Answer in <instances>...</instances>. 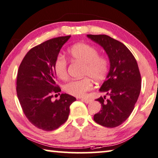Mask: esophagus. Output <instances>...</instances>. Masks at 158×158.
Returning <instances> with one entry per match:
<instances>
[{"instance_id":"esophagus-1","label":"esophagus","mask_w":158,"mask_h":158,"mask_svg":"<svg viewBox=\"0 0 158 158\" xmlns=\"http://www.w3.org/2000/svg\"><path fill=\"white\" fill-rule=\"evenodd\" d=\"M81 101L82 102H84V103H91V102H92V100L91 99H90V98H81Z\"/></svg>"}]
</instances>
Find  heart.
<instances>
[{"mask_svg": "<svg viewBox=\"0 0 158 158\" xmlns=\"http://www.w3.org/2000/svg\"><path fill=\"white\" fill-rule=\"evenodd\" d=\"M69 53L73 60L84 64L83 75L89 77L72 80L65 84L64 89L71 95L80 97L92 89L93 84L90 78L94 81H100L105 78L109 71V60L105 56H100L99 52L96 48L85 43L73 45L69 49ZM54 69L60 79L67 78V63L64 56L59 55L56 56Z\"/></svg>", "mask_w": 158, "mask_h": 158, "instance_id": "obj_1", "label": "heart"}]
</instances>
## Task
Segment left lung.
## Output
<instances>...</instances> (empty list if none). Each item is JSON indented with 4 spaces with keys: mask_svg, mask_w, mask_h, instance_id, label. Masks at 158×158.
Wrapping results in <instances>:
<instances>
[{
    "mask_svg": "<svg viewBox=\"0 0 158 158\" xmlns=\"http://www.w3.org/2000/svg\"><path fill=\"white\" fill-rule=\"evenodd\" d=\"M87 37L102 47L109 59L110 69L96 101L102 110L94 116L96 123L107 128L122 124L134 109L141 89V77L135 57L122 42L106 35H87Z\"/></svg>",
    "mask_w": 158,
    "mask_h": 158,
    "instance_id": "1",
    "label": "left lung"
}]
</instances>
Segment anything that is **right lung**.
Wrapping results in <instances>:
<instances>
[{"label": "right lung", "mask_w": 158, "mask_h": 158, "mask_svg": "<svg viewBox=\"0 0 158 158\" xmlns=\"http://www.w3.org/2000/svg\"><path fill=\"white\" fill-rule=\"evenodd\" d=\"M70 37H56L32 48L19 67L16 87L18 100L30 123L43 131H54L64 123L70 105L76 101L67 94H61L59 100H52L54 94L61 91L55 83L54 64Z\"/></svg>", "instance_id": "add662e5"}]
</instances>
